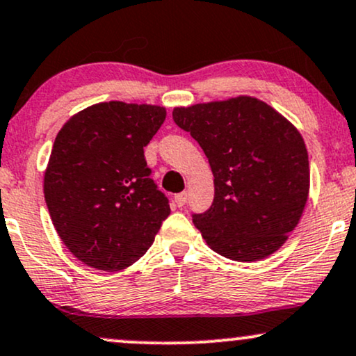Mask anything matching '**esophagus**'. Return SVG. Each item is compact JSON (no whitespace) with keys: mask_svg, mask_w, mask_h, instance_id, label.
Segmentation results:
<instances>
[{"mask_svg":"<svg viewBox=\"0 0 356 356\" xmlns=\"http://www.w3.org/2000/svg\"><path fill=\"white\" fill-rule=\"evenodd\" d=\"M186 200H188V193H186V191H183V193H178V195L175 196V203H177L178 208H181V206H185Z\"/></svg>","mask_w":356,"mask_h":356,"instance_id":"obj_1","label":"esophagus"}]
</instances>
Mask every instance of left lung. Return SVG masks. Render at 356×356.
<instances>
[{
    "label": "left lung",
    "instance_id": "obj_1",
    "mask_svg": "<svg viewBox=\"0 0 356 356\" xmlns=\"http://www.w3.org/2000/svg\"><path fill=\"white\" fill-rule=\"evenodd\" d=\"M173 120L208 156L214 200L193 214L214 252L252 262L275 252L304 213L310 186L304 138L254 97L177 107Z\"/></svg>",
    "mask_w": 356,
    "mask_h": 356
}]
</instances>
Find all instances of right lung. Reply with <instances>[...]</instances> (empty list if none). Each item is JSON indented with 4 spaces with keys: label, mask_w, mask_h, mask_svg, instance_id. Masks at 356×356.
<instances>
[{
    "label": "right lung",
    "mask_w": 356,
    "mask_h": 356,
    "mask_svg": "<svg viewBox=\"0 0 356 356\" xmlns=\"http://www.w3.org/2000/svg\"><path fill=\"white\" fill-rule=\"evenodd\" d=\"M158 105L102 102L59 130L44 198L65 248L84 264L120 270L137 262L168 218L143 148L165 122Z\"/></svg>",
    "instance_id": "1"
}]
</instances>
